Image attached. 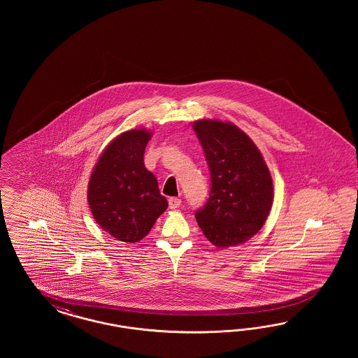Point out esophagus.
<instances>
[{
    "mask_svg": "<svg viewBox=\"0 0 358 358\" xmlns=\"http://www.w3.org/2000/svg\"><path fill=\"white\" fill-rule=\"evenodd\" d=\"M168 203H169L171 208H177V207H180V205H181V199L172 196V198L168 199Z\"/></svg>",
    "mask_w": 358,
    "mask_h": 358,
    "instance_id": "esophagus-1",
    "label": "esophagus"
}]
</instances>
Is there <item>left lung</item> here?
Wrapping results in <instances>:
<instances>
[{
    "label": "left lung",
    "instance_id": "obj_1",
    "mask_svg": "<svg viewBox=\"0 0 358 358\" xmlns=\"http://www.w3.org/2000/svg\"><path fill=\"white\" fill-rule=\"evenodd\" d=\"M211 174L206 205L195 211L203 235L217 248L236 247L255 236L271 213L273 181L250 136L234 123H193Z\"/></svg>",
    "mask_w": 358,
    "mask_h": 358
}]
</instances>
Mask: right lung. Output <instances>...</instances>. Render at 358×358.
<instances>
[{
  "instance_id": "add662e5",
  "label": "right lung",
  "mask_w": 358,
  "mask_h": 358,
  "mask_svg": "<svg viewBox=\"0 0 358 358\" xmlns=\"http://www.w3.org/2000/svg\"><path fill=\"white\" fill-rule=\"evenodd\" d=\"M151 131H126L99 156L87 185V203L98 226L124 243L147 236L168 207L157 180L144 166Z\"/></svg>"
}]
</instances>
